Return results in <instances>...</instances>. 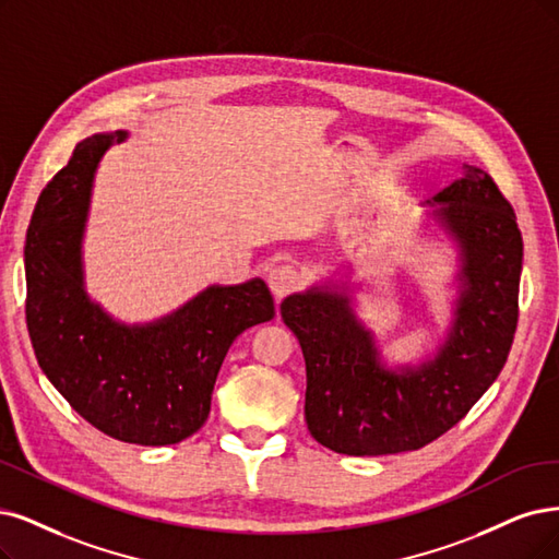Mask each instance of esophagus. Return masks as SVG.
I'll list each match as a JSON object with an SVG mask.
<instances>
[{
  "label": "esophagus",
  "instance_id": "1",
  "mask_svg": "<svg viewBox=\"0 0 559 559\" xmlns=\"http://www.w3.org/2000/svg\"><path fill=\"white\" fill-rule=\"evenodd\" d=\"M266 283H269V287H272L274 297L283 299V297H287L290 293H295L297 287L301 285V272H299L295 264L283 262V264H276V266L269 269Z\"/></svg>",
  "mask_w": 559,
  "mask_h": 559
}]
</instances>
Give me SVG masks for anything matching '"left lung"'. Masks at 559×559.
<instances>
[{
    "label": "left lung",
    "mask_w": 559,
    "mask_h": 559,
    "mask_svg": "<svg viewBox=\"0 0 559 559\" xmlns=\"http://www.w3.org/2000/svg\"><path fill=\"white\" fill-rule=\"evenodd\" d=\"M438 221L459 239L463 293L438 357L403 373L380 364L347 299L311 290L281 304L306 361L304 415L311 436L345 456L415 451L456 426L507 364L519 324L523 237L490 175L465 177L436 198Z\"/></svg>",
    "instance_id": "obj_1"
}]
</instances>
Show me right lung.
<instances>
[{"label": "right lung", "instance_id": "1", "mask_svg": "<svg viewBox=\"0 0 559 559\" xmlns=\"http://www.w3.org/2000/svg\"><path fill=\"white\" fill-rule=\"evenodd\" d=\"M110 142L82 140L36 202L25 246L27 329L40 370L82 419L129 444H177L210 417L227 349L248 326L274 318V297L260 278L216 285L147 326L117 324L92 304L80 241Z\"/></svg>", "mask_w": 559, "mask_h": 559}]
</instances>
